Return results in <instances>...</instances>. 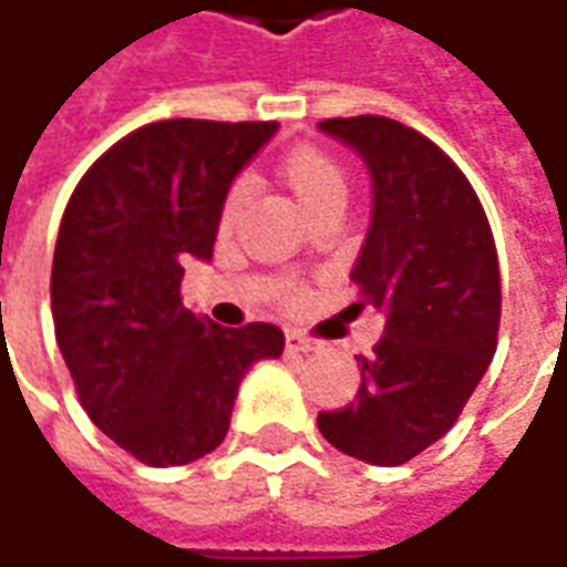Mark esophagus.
Wrapping results in <instances>:
<instances>
[{
    "instance_id": "obj_1",
    "label": "esophagus",
    "mask_w": 567,
    "mask_h": 567,
    "mask_svg": "<svg viewBox=\"0 0 567 567\" xmlns=\"http://www.w3.org/2000/svg\"><path fill=\"white\" fill-rule=\"evenodd\" d=\"M285 344H288V351H295V354L317 351V342H313V339H307L303 332H288V336H285Z\"/></svg>"
}]
</instances>
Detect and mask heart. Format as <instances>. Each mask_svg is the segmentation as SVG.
Segmentation results:
<instances>
[{
	"label": "heart",
	"instance_id": "obj_1",
	"mask_svg": "<svg viewBox=\"0 0 567 567\" xmlns=\"http://www.w3.org/2000/svg\"><path fill=\"white\" fill-rule=\"evenodd\" d=\"M285 185L291 187V194L298 197V204L313 216L322 206H344V194H348V178L339 159H332L329 153L317 147H295L285 153L282 166ZM245 200V185L228 187L223 200V223L235 216V209Z\"/></svg>",
	"mask_w": 567,
	"mask_h": 567
}]
</instances>
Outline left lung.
<instances>
[{"mask_svg":"<svg viewBox=\"0 0 567 567\" xmlns=\"http://www.w3.org/2000/svg\"><path fill=\"white\" fill-rule=\"evenodd\" d=\"M373 182V216L351 282L385 317L373 354H358V399L322 411L339 452L395 467L442 440L496 354L502 285L486 213L433 141L382 118H326Z\"/></svg>","mask_w":567,"mask_h":567,"instance_id":"left-lung-1","label":"left lung"}]
</instances>
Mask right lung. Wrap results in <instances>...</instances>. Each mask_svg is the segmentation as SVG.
<instances>
[{
    "mask_svg": "<svg viewBox=\"0 0 567 567\" xmlns=\"http://www.w3.org/2000/svg\"><path fill=\"white\" fill-rule=\"evenodd\" d=\"M276 127H137L65 206L50 282L55 342L90 420L150 467L209 455L250 363L282 354L279 326L223 329L182 303L185 264L213 257L225 194Z\"/></svg>",
    "mask_w": 567,
    "mask_h": 567,
    "instance_id": "obj_1",
    "label": "right lung"
}]
</instances>
